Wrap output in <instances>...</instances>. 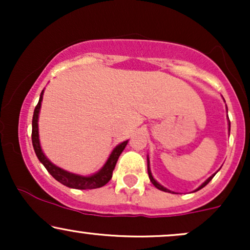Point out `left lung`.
<instances>
[{"instance_id": "obj_1", "label": "left lung", "mask_w": 250, "mask_h": 250, "mask_svg": "<svg viewBox=\"0 0 250 250\" xmlns=\"http://www.w3.org/2000/svg\"><path fill=\"white\" fill-rule=\"evenodd\" d=\"M227 111H228V110H227ZM228 130H229V133H230V121H229V119H228ZM147 163H148V175H149V179H150V182H151V183H153V185L155 186V187H156L157 189H160V190H162V191H166V193H174V191L169 190V189H167V188H166V187H163V186H162V185H160V183H159V182H157V181L154 179L153 174H151L150 167H149V157H148V156H147ZM216 173H217V171H216ZM216 173H215V174H216ZM215 174H213V175H211V176H210V177H208V179H207V180H206V181H205V182H203V183H202V185H201L199 188H196V189H195V190H194V191H197V190H200V189H202L203 187H205V186H207V185H208V183H209V182H210V181H211V179H213V177L215 176Z\"/></svg>"}]
</instances>
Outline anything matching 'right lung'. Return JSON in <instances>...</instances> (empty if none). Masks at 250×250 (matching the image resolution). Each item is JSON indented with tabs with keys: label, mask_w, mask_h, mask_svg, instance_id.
I'll list each match as a JSON object with an SVG mask.
<instances>
[{
	"label": "right lung",
	"mask_w": 250,
	"mask_h": 250,
	"mask_svg": "<svg viewBox=\"0 0 250 250\" xmlns=\"http://www.w3.org/2000/svg\"><path fill=\"white\" fill-rule=\"evenodd\" d=\"M43 93H44V90H42L41 95H40L39 103H37L35 110H34L33 131H31V141H33V147L34 150H35L37 159H39L40 162L44 166L45 169L48 170V173H49L56 181H59L60 183L65 186V187L74 189H95L107 185L109 181H110L111 176H113V170L114 168H115L117 160H119L123 149L127 146L128 140L127 141H123L122 143H119V145L111 150V153L109 155L107 161L103 165V167L100 169L99 171H96V173L91 175H88V176L70 173V171H67L64 170V169L57 167L56 165H54V163L45 156L41 148V143H40L39 115L40 109H41V102L43 100Z\"/></svg>",
	"instance_id": "add662e5"
}]
</instances>
